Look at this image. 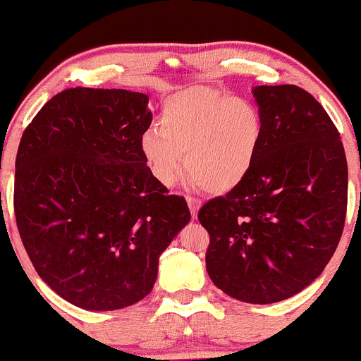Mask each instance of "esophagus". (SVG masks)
Returning <instances> with one entry per match:
<instances>
[{
	"label": "esophagus",
	"instance_id": "obj_1",
	"mask_svg": "<svg viewBox=\"0 0 361 361\" xmlns=\"http://www.w3.org/2000/svg\"><path fill=\"white\" fill-rule=\"evenodd\" d=\"M185 201H188V207H189V210H191L192 219H196L197 212H200V208H201V201L196 200V197H191V196L185 197Z\"/></svg>",
	"mask_w": 361,
	"mask_h": 361
}]
</instances>
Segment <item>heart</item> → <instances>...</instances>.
<instances>
[{
	"label": "heart",
	"instance_id": "obj_1",
	"mask_svg": "<svg viewBox=\"0 0 361 361\" xmlns=\"http://www.w3.org/2000/svg\"><path fill=\"white\" fill-rule=\"evenodd\" d=\"M160 123L141 137L154 179L170 188L185 165L191 180L210 195H226L246 180L263 139L253 103L204 86L169 96Z\"/></svg>",
	"mask_w": 361,
	"mask_h": 361
}]
</instances>
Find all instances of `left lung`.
Here are the masks:
<instances>
[{"label": "left lung", "mask_w": 361, "mask_h": 361, "mask_svg": "<svg viewBox=\"0 0 361 361\" xmlns=\"http://www.w3.org/2000/svg\"><path fill=\"white\" fill-rule=\"evenodd\" d=\"M257 161L243 184L203 204L213 284L244 303L288 300L324 272L348 204V164L324 106L298 86H258Z\"/></svg>", "instance_id": "left-lung-1"}]
</instances>
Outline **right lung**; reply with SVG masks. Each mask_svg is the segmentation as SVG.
Returning <instances> with one entry per match:
<instances>
[{"instance_id": "obj_1", "label": "right lung", "mask_w": 361, "mask_h": 361, "mask_svg": "<svg viewBox=\"0 0 361 361\" xmlns=\"http://www.w3.org/2000/svg\"><path fill=\"white\" fill-rule=\"evenodd\" d=\"M149 98L73 87L25 129L15 160V219L39 277L84 310L108 312L151 293L158 259L191 220L141 151Z\"/></svg>"}]
</instances>
